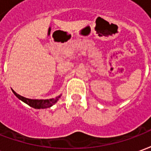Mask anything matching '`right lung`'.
Returning a JSON list of instances; mask_svg holds the SVG:
<instances>
[{
  "label": "right lung",
  "mask_w": 151,
  "mask_h": 151,
  "mask_svg": "<svg viewBox=\"0 0 151 151\" xmlns=\"http://www.w3.org/2000/svg\"><path fill=\"white\" fill-rule=\"evenodd\" d=\"M14 94L17 97H18L20 100H22V102H24L25 104H27L29 106H31L32 108H35V109H40V108H47L52 107L53 104H55L56 102L58 101V99L60 97V95L57 96L56 98L55 99H31L25 98L23 96H21L20 95L17 94L16 92L12 90Z\"/></svg>",
  "instance_id": "obj_1"
}]
</instances>
